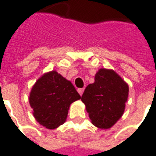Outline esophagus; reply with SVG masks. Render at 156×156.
Masks as SVG:
<instances>
[{"mask_svg": "<svg viewBox=\"0 0 156 156\" xmlns=\"http://www.w3.org/2000/svg\"><path fill=\"white\" fill-rule=\"evenodd\" d=\"M77 91L79 92V94L81 96V95L83 94V92H84V88H78L77 89Z\"/></svg>", "mask_w": 156, "mask_h": 156, "instance_id": "esophagus-1", "label": "esophagus"}]
</instances>
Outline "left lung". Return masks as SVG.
Instances as JSON below:
<instances>
[{
	"mask_svg": "<svg viewBox=\"0 0 156 156\" xmlns=\"http://www.w3.org/2000/svg\"><path fill=\"white\" fill-rule=\"evenodd\" d=\"M94 80V83L86 87L81 101L92 124L98 128L108 129L122 116L129 87L112 69H100Z\"/></svg>",
	"mask_w": 156,
	"mask_h": 156,
	"instance_id": "8db88e82",
	"label": "left lung"
}]
</instances>
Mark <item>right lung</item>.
Returning a JSON list of instances; mask_svg holds the SVG:
<instances>
[{"label":"right lung","instance_id":"obj_1","mask_svg":"<svg viewBox=\"0 0 156 156\" xmlns=\"http://www.w3.org/2000/svg\"><path fill=\"white\" fill-rule=\"evenodd\" d=\"M80 98L71 82L52 70L37 80L29 101L35 120L47 129H55L65 122L70 105Z\"/></svg>","mask_w":156,"mask_h":156}]
</instances>
